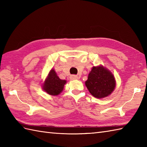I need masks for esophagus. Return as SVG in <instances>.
<instances>
[{
    "instance_id": "1",
    "label": "esophagus",
    "mask_w": 147,
    "mask_h": 147,
    "mask_svg": "<svg viewBox=\"0 0 147 147\" xmlns=\"http://www.w3.org/2000/svg\"><path fill=\"white\" fill-rule=\"evenodd\" d=\"M70 78L71 80H78L80 78L79 76H76V75H72L70 76Z\"/></svg>"
}]
</instances>
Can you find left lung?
I'll return each instance as SVG.
<instances>
[{
    "instance_id": "8db88e82",
    "label": "left lung",
    "mask_w": 147,
    "mask_h": 147,
    "mask_svg": "<svg viewBox=\"0 0 147 147\" xmlns=\"http://www.w3.org/2000/svg\"><path fill=\"white\" fill-rule=\"evenodd\" d=\"M85 85L89 92L97 98H104L114 92L116 82L114 74L102 65L93 66L90 72Z\"/></svg>"
}]
</instances>
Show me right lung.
<instances>
[{"instance_id":"1","label":"right lung","mask_w":147,"mask_h":147,"mask_svg":"<svg viewBox=\"0 0 147 147\" xmlns=\"http://www.w3.org/2000/svg\"><path fill=\"white\" fill-rule=\"evenodd\" d=\"M66 83V80L59 78L54 69L52 68L44 82L42 84V88L47 94L57 96L63 91L64 85Z\"/></svg>"}]
</instances>
